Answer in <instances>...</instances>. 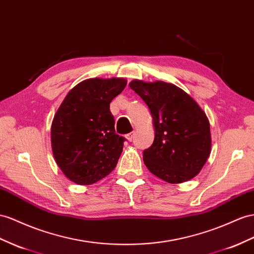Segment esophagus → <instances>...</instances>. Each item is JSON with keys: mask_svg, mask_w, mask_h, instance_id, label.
Listing matches in <instances>:
<instances>
[{"mask_svg": "<svg viewBox=\"0 0 254 254\" xmlns=\"http://www.w3.org/2000/svg\"><path fill=\"white\" fill-rule=\"evenodd\" d=\"M126 138L128 140V141H132L133 138H134V133H128L126 135Z\"/></svg>", "mask_w": 254, "mask_h": 254, "instance_id": "1", "label": "esophagus"}]
</instances>
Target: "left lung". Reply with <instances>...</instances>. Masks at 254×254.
<instances>
[{
    "label": "left lung",
    "instance_id": "8db88e82",
    "mask_svg": "<svg viewBox=\"0 0 254 254\" xmlns=\"http://www.w3.org/2000/svg\"><path fill=\"white\" fill-rule=\"evenodd\" d=\"M129 88L150 109L154 140L144 151V163L168 184L194 178L209 158L210 126L204 110L183 89L164 81L134 79Z\"/></svg>",
    "mask_w": 254,
    "mask_h": 254
}]
</instances>
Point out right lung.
Returning <instances> with one entry per match:
<instances>
[{
    "label": "right lung",
    "instance_id": "obj_1",
    "mask_svg": "<svg viewBox=\"0 0 254 254\" xmlns=\"http://www.w3.org/2000/svg\"><path fill=\"white\" fill-rule=\"evenodd\" d=\"M127 86L125 78H90L65 96L51 125V148L65 177L92 185L114 171L125 138L115 133L109 104Z\"/></svg>",
    "mask_w": 254,
    "mask_h": 254
}]
</instances>
